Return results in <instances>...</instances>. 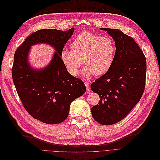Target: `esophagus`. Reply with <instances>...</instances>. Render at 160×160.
Wrapping results in <instances>:
<instances>
[{
  "label": "esophagus",
  "mask_w": 160,
  "mask_h": 160,
  "mask_svg": "<svg viewBox=\"0 0 160 160\" xmlns=\"http://www.w3.org/2000/svg\"><path fill=\"white\" fill-rule=\"evenodd\" d=\"M85 85L86 86V88L87 89V92H89L90 90V83L88 82H85Z\"/></svg>",
  "instance_id": "1"
}]
</instances>
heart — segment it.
I'll return each instance as SVG.
<instances>
[{
  "mask_svg": "<svg viewBox=\"0 0 160 160\" xmlns=\"http://www.w3.org/2000/svg\"><path fill=\"white\" fill-rule=\"evenodd\" d=\"M70 47L72 50L62 51L60 57L66 70L73 76L78 75L83 60L86 66L82 73L87 78L105 74L115 62L117 45L110 36L82 32L76 36Z\"/></svg>",
  "mask_w": 160,
  "mask_h": 160,
  "instance_id": "b5f03b06",
  "label": "heart"
}]
</instances>
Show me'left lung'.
<instances>
[{
  "label": "left lung",
  "instance_id": "obj_1",
  "mask_svg": "<svg viewBox=\"0 0 160 160\" xmlns=\"http://www.w3.org/2000/svg\"><path fill=\"white\" fill-rule=\"evenodd\" d=\"M101 29L115 40L117 52L111 69L90 85L100 98L91 112L98 123L111 125L124 119L139 102L145 88L147 61L131 36L118 29Z\"/></svg>",
  "mask_w": 160,
  "mask_h": 160
}]
</instances>
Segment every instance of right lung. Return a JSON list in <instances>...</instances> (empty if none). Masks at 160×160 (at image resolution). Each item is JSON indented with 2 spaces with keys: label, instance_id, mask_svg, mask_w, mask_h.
<instances>
[{
  "label": "right lung",
  "instance_id": "add662e5",
  "mask_svg": "<svg viewBox=\"0 0 160 160\" xmlns=\"http://www.w3.org/2000/svg\"><path fill=\"white\" fill-rule=\"evenodd\" d=\"M74 31L42 29L28 36L14 54L12 79L21 102L29 115L49 124L66 119L71 103L84 94L82 81L66 70L60 54ZM45 42L57 51L50 64L43 70L30 67L27 57L31 45Z\"/></svg>",
  "mask_w": 160,
  "mask_h": 160
}]
</instances>
